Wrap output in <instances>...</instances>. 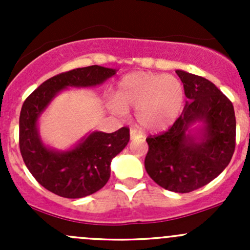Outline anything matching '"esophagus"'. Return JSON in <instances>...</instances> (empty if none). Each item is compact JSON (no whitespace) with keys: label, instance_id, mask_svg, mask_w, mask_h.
<instances>
[{"label":"esophagus","instance_id":"34e87169","mask_svg":"<svg viewBox=\"0 0 250 250\" xmlns=\"http://www.w3.org/2000/svg\"><path fill=\"white\" fill-rule=\"evenodd\" d=\"M140 138H143V135L135 128H130V139H140Z\"/></svg>","mask_w":250,"mask_h":250}]
</instances>
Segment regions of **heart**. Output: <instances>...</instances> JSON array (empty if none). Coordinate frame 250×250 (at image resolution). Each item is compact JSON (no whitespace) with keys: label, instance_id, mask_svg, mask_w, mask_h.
<instances>
[{"label":"heart","instance_id":"heart-1","mask_svg":"<svg viewBox=\"0 0 250 250\" xmlns=\"http://www.w3.org/2000/svg\"><path fill=\"white\" fill-rule=\"evenodd\" d=\"M184 95L183 84L172 75L132 72L118 81L111 106L121 113L135 109L138 123L144 129L161 132L180 115Z\"/></svg>","mask_w":250,"mask_h":250}]
</instances>
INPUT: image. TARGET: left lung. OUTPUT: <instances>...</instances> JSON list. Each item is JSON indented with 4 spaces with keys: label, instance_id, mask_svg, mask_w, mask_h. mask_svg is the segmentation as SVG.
Returning a JSON list of instances; mask_svg holds the SVG:
<instances>
[{
    "label": "left lung",
    "instance_id": "8db88e82",
    "mask_svg": "<svg viewBox=\"0 0 250 250\" xmlns=\"http://www.w3.org/2000/svg\"><path fill=\"white\" fill-rule=\"evenodd\" d=\"M188 98L183 113L166 132L146 138L145 169L166 190L188 193L215 179L230 163L236 146L232 103L207 78L176 70ZM196 120L205 133L198 143L186 134Z\"/></svg>",
    "mask_w": 250,
    "mask_h": 250
}]
</instances>
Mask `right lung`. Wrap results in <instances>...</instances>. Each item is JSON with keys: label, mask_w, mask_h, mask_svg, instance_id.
<instances>
[{"label": "right lung", "mask_w": 250, "mask_h": 250, "mask_svg": "<svg viewBox=\"0 0 250 250\" xmlns=\"http://www.w3.org/2000/svg\"><path fill=\"white\" fill-rule=\"evenodd\" d=\"M116 70L92 65L62 72L44 81L22 104L19 117V147L25 166L50 192L65 198H81L104 188L110 163L129 141V128L94 132L66 152H55L42 144L37 118L58 92L66 87H90L112 77Z\"/></svg>", "instance_id": "1"}]
</instances>
